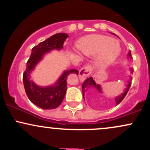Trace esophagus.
Masks as SVG:
<instances>
[{"label": "esophagus", "instance_id": "1", "mask_svg": "<svg viewBox=\"0 0 150 150\" xmlns=\"http://www.w3.org/2000/svg\"><path fill=\"white\" fill-rule=\"evenodd\" d=\"M90 74V68L88 66H85L79 71V78L81 81H84Z\"/></svg>", "mask_w": 150, "mask_h": 150}]
</instances>
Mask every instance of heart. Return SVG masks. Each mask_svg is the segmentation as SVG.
<instances>
[{
  "label": "heart",
  "instance_id": "b5f03b06",
  "mask_svg": "<svg viewBox=\"0 0 150 150\" xmlns=\"http://www.w3.org/2000/svg\"><path fill=\"white\" fill-rule=\"evenodd\" d=\"M77 49L87 57L97 56V64L105 69L116 61L120 53V46L111 37L100 34H91L81 38L77 42Z\"/></svg>",
  "mask_w": 150,
  "mask_h": 150
}]
</instances>
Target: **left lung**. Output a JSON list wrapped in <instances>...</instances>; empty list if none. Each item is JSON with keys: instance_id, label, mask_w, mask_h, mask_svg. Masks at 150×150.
<instances>
[{"instance_id": "8db88e82", "label": "left lung", "mask_w": 150, "mask_h": 150, "mask_svg": "<svg viewBox=\"0 0 150 150\" xmlns=\"http://www.w3.org/2000/svg\"><path fill=\"white\" fill-rule=\"evenodd\" d=\"M128 58H132L131 56V52L129 51L128 53ZM130 73H133V70L130 69ZM130 85H131V77H129V80L128 81V84L126 85V88L124 90V92L122 93L120 95L117 96L114 98L115 101H116V104L118 105L119 104L120 102H121L122 100L124 99L125 95L128 93L129 89H130ZM82 96H83L84 99H85V93L87 92V91H92L93 92L97 93V94H101L102 93V89H101V86L99 84L96 83V82L93 80L92 77H89V78H87L85 82H83L82 86Z\"/></svg>"}]
</instances>
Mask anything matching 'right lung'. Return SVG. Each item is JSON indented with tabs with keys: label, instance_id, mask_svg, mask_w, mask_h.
<instances>
[{
	"label": "right lung",
	"instance_id": "1",
	"mask_svg": "<svg viewBox=\"0 0 150 150\" xmlns=\"http://www.w3.org/2000/svg\"><path fill=\"white\" fill-rule=\"evenodd\" d=\"M68 35L58 33L39 43L32 49V53L27 63V68L23 74V83L26 94L31 102L43 109H53L59 106L65 96L67 90V77L70 74L78 75L75 69L64 70L61 77L53 85L42 87L31 80V73L45 56L53 50L60 51Z\"/></svg>",
	"mask_w": 150,
	"mask_h": 150
}]
</instances>
